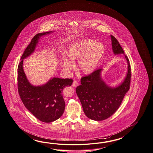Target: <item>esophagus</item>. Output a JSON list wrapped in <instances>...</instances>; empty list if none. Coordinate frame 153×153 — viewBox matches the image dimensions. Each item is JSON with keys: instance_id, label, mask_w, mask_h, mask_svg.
I'll use <instances>...</instances> for the list:
<instances>
[{"instance_id": "34e87169", "label": "esophagus", "mask_w": 153, "mask_h": 153, "mask_svg": "<svg viewBox=\"0 0 153 153\" xmlns=\"http://www.w3.org/2000/svg\"><path fill=\"white\" fill-rule=\"evenodd\" d=\"M78 85H79L78 82H77L76 81L74 80L73 81V82L72 86L74 87H76L78 86Z\"/></svg>"}]
</instances>
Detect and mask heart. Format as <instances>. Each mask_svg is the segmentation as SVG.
I'll list each match as a JSON object with an SVG mask.
<instances>
[{"label":"heart","instance_id":"heart-1","mask_svg":"<svg viewBox=\"0 0 153 153\" xmlns=\"http://www.w3.org/2000/svg\"><path fill=\"white\" fill-rule=\"evenodd\" d=\"M103 52L102 44L92 39H81L70 46L67 54L69 59L62 56V66L65 71H70L73 67L72 61L78 60V68L81 72L91 73L99 63Z\"/></svg>","mask_w":153,"mask_h":153}]
</instances>
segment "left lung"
<instances>
[{
	"instance_id": "8db88e82",
	"label": "left lung",
	"mask_w": 153,
	"mask_h": 153,
	"mask_svg": "<svg viewBox=\"0 0 153 153\" xmlns=\"http://www.w3.org/2000/svg\"><path fill=\"white\" fill-rule=\"evenodd\" d=\"M112 50L115 54H124L119 42L111 35ZM128 72L125 80L115 88L108 87L101 78L102 69L95 70L81 78V85L76 88L83 111L90 119L102 121L111 117L121 105L123 97L130 88L131 65L128 57Z\"/></svg>"
}]
</instances>
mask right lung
<instances>
[{"label": "right lung", "instance_id": "obj_1", "mask_svg": "<svg viewBox=\"0 0 153 153\" xmlns=\"http://www.w3.org/2000/svg\"><path fill=\"white\" fill-rule=\"evenodd\" d=\"M51 32L36 34L25 49L18 67V90L24 106L42 122L48 123L59 119L64 113L65 103L62 92L71 86L72 79L54 78L42 86H33L28 82L24 72L23 59L33 53L40 36Z\"/></svg>", "mask_w": 153, "mask_h": 153}]
</instances>
